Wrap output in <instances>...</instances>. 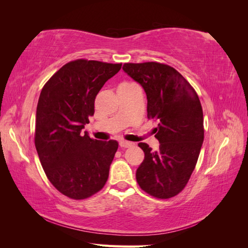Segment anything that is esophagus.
<instances>
[{
	"label": "esophagus",
	"instance_id": "obj_1",
	"mask_svg": "<svg viewBox=\"0 0 248 248\" xmlns=\"http://www.w3.org/2000/svg\"><path fill=\"white\" fill-rule=\"evenodd\" d=\"M131 145H132V142H130V141H127V140L120 141V147H121V148H128Z\"/></svg>",
	"mask_w": 248,
	"mask_h": 248
}]
</instances>
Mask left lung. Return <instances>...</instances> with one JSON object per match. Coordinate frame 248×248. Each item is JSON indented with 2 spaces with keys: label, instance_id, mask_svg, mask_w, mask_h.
I'll use <instances>...</instances> for the list:
<instances>
[{
  "label": "left lung",
  "instance_id": "8db88e82",
  "mask_svg": "<svg viewBox=\"0 0 248 248\" xmlns=\"http://www.w3.org/2000/svg\"><path fill=\"white\" fill-rule=\"evenodd\" d=\"M123 70L144 89L148 118L158 122L155 138L159 140V149L152 151L145 142L139 144L145 158L137 170V181L150 196L172 198L188 182L204 141L199 96L169 65L126 63Z\"/></svg>",
  "mask_w": 248,
  "mask_h": 248
}]
</instances>
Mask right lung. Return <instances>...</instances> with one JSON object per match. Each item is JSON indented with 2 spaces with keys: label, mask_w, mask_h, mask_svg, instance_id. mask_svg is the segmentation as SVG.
Masks as SVG:
<instances>
[{
  "label": "right lung",
  "mask_w": 248,
  "mask_h": 248,
  "mask_svg": "<svg viewBox=\"0 0 248 248\" xmlns=\"http://www.w3.org/2000/svg\"><path fill=\"white\" fill-rule=\"evenodd\" d=\"M121 66L76 60L60 68L40 93L35 147L50 183L70 199L91 197L108 181L118 141L93 140L80 131L94 115L96 95Z\"/></svg>",
  "instance_id": "right-lung-1"
}]
</instances>
